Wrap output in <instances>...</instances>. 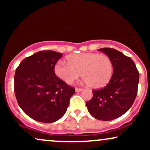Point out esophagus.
Here are the masks:
<instances>
[{
    "label": "esophagus",
    "mask_w": 150,
    "mask_h": 150,
    "mask_svg": "<svg viewBox=\"0 0 150 150\" xmlns=\"http://www.w3.org/2000/svg\"><path fill=\"white\" fill-rule=\"evenodd\" d=\"M82 90H83V89L82 88H78V87H76V88H75V92H80Z\"/></svg>",
    "instance_id": "1"
}]
</instances>
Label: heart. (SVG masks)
<instances>
[{"instance_id": "obj_1", "label": "heart", "mask_w": 150, "mask_h": 150, "mask_svg": "<svg viewBox=\"0 0 150 150\" xmlns=\"http://www.w3.org/2000/svg\"><path fill=\"white\" fill-rule=\"evenodd\" d=\"M68 63L57 62L56 75L67 84H72L80 74L85 82L94 89H100L108 83L113 75V63L107 55L97 53H74L67 57Z\"/></svg>"}]
</instances>
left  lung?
<instances>
[{
    "label": "left lung",
    "instance_id": "1",
    "mask_svg": "<svg viewBox=\"0 0 150 150\" xmlns=\"http://www.w3.org/2000/svg\"><path fill=\"white\" fill-rule=\"evenodd\" d=\"M99 51L111 58L113 75L104 87L92 90L93 97L86 106L94 118L107 121L121 116L132 106L137 94L139 72L133 61L123 53L111 48Z\"/></svg>",
    "mask_w": 150,
    "mask_h": 150
}]
</instances>
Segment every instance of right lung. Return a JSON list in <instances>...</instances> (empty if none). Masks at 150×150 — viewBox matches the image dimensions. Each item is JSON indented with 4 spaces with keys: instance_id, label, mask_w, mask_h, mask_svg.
<instances>
[{
    "instance_id": "right-lung-1",
    "label": "right lung",
    "mask_w": 150,
    "mask_h": 150,
    "mask_svg": "<svg viewBox=\"0 0 150 150\" xmlns=\"http://www.w3.org/2000/svg\"><path fill=\"white\" fill-rule=\"evenodd\" d=\"M63 56L53 51L35 53L15 71V94L19 106L32 119L53 123L65 114L75 90L56 75L54 67Z\"/></svg>"
}]
</instances>
